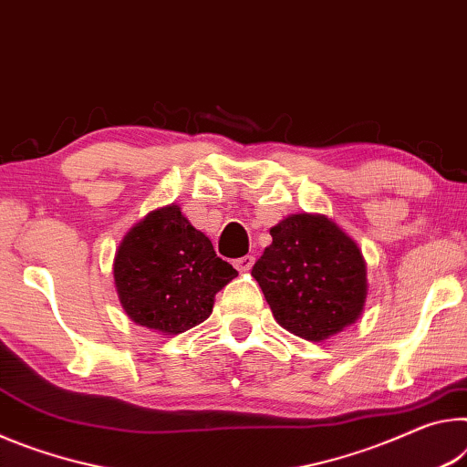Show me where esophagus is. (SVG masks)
Here are the masks:
<instances>
[{
    "instance_id": "esophagus-1",
    "label": "esophagus",
    "mask_w": 467,
    "mask_h": 467,
    "mask_svg": "<svg viewBox=\"0 0 467 467\" xmlns=\"http://www.w3.org/2000/svg\"><path fill=\"white\" fill-rule=\"evenodd\" d=\"M252 265H254V256H250V254L238 258V261H234V266H235V269H238L240 273L250 271Z\"/></svg>"
}]
</instances>
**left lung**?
<instances>
[{
	"mask_svg": "<svg viewBox=\"0 0 467 467\" xmlns=\"http://www.w3.org/2000/svg\"><path fill=\"white\" fill-rule=\"evenodd\" d=\"M273 244L252 266L277 323L308 341L354 325L368 279L358 244L327 215L297 213L271 227Z\"/></svg>",
	"mask_w": 467,
	"mask_h": 467,
	"instance_id": "8db88e82",
	"label": "left lung"
}]
</instances>
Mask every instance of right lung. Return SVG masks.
I'll return each mask as SVG.
<instances>
[{"label": "right lung", "instance_id": "right-lung-1", "mask_svg": "<svg viewBox=\"0 0 467 467\" xmlns=\"http://www.w3.org/2000/svg\"><path fill=\"white\" fill-rule=\"evenodd\" d=\"M235 275L178 204L140 219L113 258L121 308L136 325L163 335L183 333L209 318L215 294Z\"/></svg>", "mask_w": 467, "mask_h": 467}]
</instances>
